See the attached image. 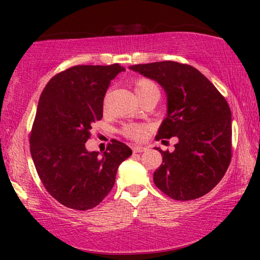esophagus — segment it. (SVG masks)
I'll use <instances>...</instances> for the list:
<instances>
[{"instance_id":"1","label":"esophagus","mask_w":260,"mask_h":260,"mask_svg":"<svg viewBox=\"0 0 260 260\" xmlns=\"http://www.w3.org/2000/svg\"><path fill=\"white\" fill-rule=\"evenodd\" d=\"M148 150L147 147H142V146H135L133 147V151L134 152H146Z\"/></svg>"}]
</instances>
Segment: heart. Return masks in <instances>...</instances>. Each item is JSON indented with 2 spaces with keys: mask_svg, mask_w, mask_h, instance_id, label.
<instances>
[{
  "mask_svg": "<svg viewBox=\"0 0 260 260\" xmlns=\"http://www.w3.org/2000/svg\"><path fill=\"white\" fill-rule=\"evenodd\" d=\"M134 87H135V93L136 95H141L147 93V91L155 89L156 86L153 85L151 81L147 80V79L143 78H139L136 79L134 82ZM147 128L144 126H140V125H128L124 128V134L127 136V138L133 139V140H141L144 138L146 135Z\"/></svg>",
  "mask_w": 260,
  "mask_h": 260,
  "instance_id": "heart-1",
  "label": "heart"
}]
</instances>
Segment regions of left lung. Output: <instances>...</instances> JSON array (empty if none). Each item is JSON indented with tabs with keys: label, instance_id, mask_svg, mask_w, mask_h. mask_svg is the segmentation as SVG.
Returning <instances> with one entry per match:
<instances>
[{
	"label": "left lung",
	"instance_id": "obj_1",
	"mask_svg": "<svg viewBox=\"0 0 260 260\" xmlns=\"http://www.w3.org/2000/svg\"><path fill=\"white\" fill-rule=\"evenodd\" d=\"M129 70L156 81L166 94V116L156 140H179L173 152L155 148L162 162L153 173V182L177 201L208 193L231 162L232 113L226 100L190 65L165 60L132 65Z\"/></svg>",
	"mask_w": 260,
	"mask_h": 260
}]
</instances>
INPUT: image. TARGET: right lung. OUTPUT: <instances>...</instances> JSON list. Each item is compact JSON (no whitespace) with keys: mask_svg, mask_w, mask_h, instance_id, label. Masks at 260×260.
Masks as SVG:
<instances>
[{"mask_svg":"<svg viewBox=\"0 0 260 260\" xmlns=\"http://www.w3.org/2000/svg\"><path fill=\"white\" fill-rule=\"evenodd\" d=\"M118 64L77 65L55 76L43 89L30 133V155L47 191L60 204L89 210L111 191L118 167L132 150L112 140L107 151H88L93 122L103 117V100Z\"/></svg>","mask_w":260,"mask_h":260,"instance_id":"right-lung-1","label":"right lung"}]
</instances>
